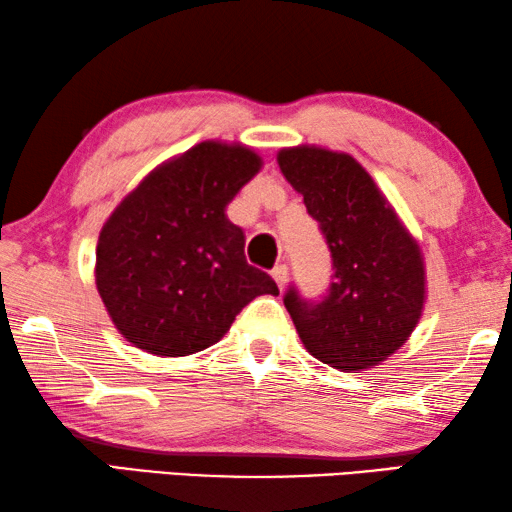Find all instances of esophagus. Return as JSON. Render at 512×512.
<instances>
[{
	"instance_id": "esophagus-1",
	"label": "esophagus",
	"mask_w": 512,
	"mask_h": 512,
	"mask_svg": "<svg viewBox=\"0 0 512 512\" xmlns=\"http://www.w3.org/2000/svg\"><path fill=\"white\" fill-rule=\"evenodd\" d=\"M272 279L276 281V286H279V290L286 288V281H288V267L286 265H276L272 270Z\"/></svg>"
}]
</instances>
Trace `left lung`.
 Returning <instances> with one entry per match:
<instances>
[{
    "mask_svg": "<svg viewBox=\"0 0 512 512\" xmlns=\"http://www.w3.org/2000/svg\"><path fill=\"white\" fill-rule=\"evenodd\" d=\"M331 249L333 283L322 301L283 297L304 347L340 372L381 365L410 338L426 301L424 258L395 208L354 156L317 145L276 154Z\"/></svg>",
    "mask_w": 512,
    "mask_h": 512,
    "instance_id": "1",
    "label": "left lung"
}]
</instances>
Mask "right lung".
I'll return each mask as SVG.
<instances>
[{"mask_svg": "<svg viewBox=\"0 0 512 512\" xmlns=\"http://www.w3.org/2000/svg\"><path fill=\"white\" fill-rule=\"evenodd\" d=\"M263 158L240 142L204 140L133 188L97 240L95 283L115 329L154 356L215 345L258 295H279L245 258L226 206Z\"/></svg>", "mask_w": 512, "mask_h": 512, "instance_id": "add662e5", "label": "right lung"}]
</instances>
